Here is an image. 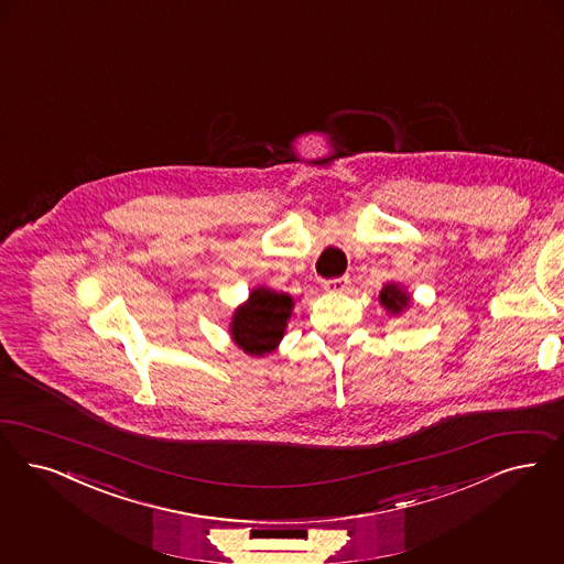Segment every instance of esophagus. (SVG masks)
Returning <instances> with one entry per match:
<instances>
[{"mask_svg": "<svg viewBox=\"0 0 564 564\" xmlns=\"http://www.w3.org/2000/svg\"><path fill=\"white\" fill-rule=\"evenodd\" d=\"M325 292L329 293H344L350 288V276H337V279H329L323 283Z\"/></svg>", "mask_w": 564, "mask_h": 564, "instance_id": "1", "label": "esophagus"}]
</instances>
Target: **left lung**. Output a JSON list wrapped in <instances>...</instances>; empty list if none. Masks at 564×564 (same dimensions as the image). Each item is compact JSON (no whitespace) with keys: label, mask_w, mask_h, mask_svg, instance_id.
<instances>
[{"label":"left lung","mask_w":564,"mask_h":564,"mask_svg":"<svg viewBox=\"0 0 564 564\" xmlns=\"http://www.w3.org/2000/svg\"><path fill=\"white\" fill-rule=\"evenodd\" d=\"M379 300H381V306H386L391 314H398V312L409 308L410 304L409 293L395 283H388L379 293Z\"/></svg>","instance_id":"obj_1"}]
</instances>
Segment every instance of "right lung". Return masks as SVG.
Here are the masks:
<instances>
[{
	"mask_svg": "<svg viewBox=\"0 0 564 564\" xmlns=\"http://www.w3.org/2000/svg\"><path fill=\"white\" fill-rule=\"evenodd\" d=\"M292 311L290 293L256 288L248 302L235 311L231 321L235 344L250 356L271 354L285 335Z\"/></svg>",
	"mask_w": 564,
	"mask_h": 564,
	"instance_id": "obj_1",
	"label": "right lung"
}]
</instances>
